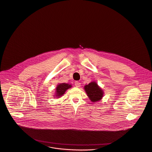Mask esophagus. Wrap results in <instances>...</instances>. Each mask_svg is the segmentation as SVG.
<instances>
[{
    "label": "esophagus",
    "mask_w": 152,
    "mask_h": 152,
    "mask_svg": "<svg viewBox=\"0 0 152 152\" xmlns=\"http://www.w3.org/2000/svg\"><path fill=\"white\" fill-rule=\"evenodd\" d=\"M80 84H81V83L80 82H78V81H75V86L76 87H80Z\"/></svg>",
    "instance_id": "34e87169"
}]
</instances>
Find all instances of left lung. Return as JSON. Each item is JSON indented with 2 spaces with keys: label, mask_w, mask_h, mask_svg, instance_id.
<instances>
[{
  "label": "left lung",
  "mask_w": 152,
  "mask_h": 152,
  "mask_svg": "<svg viewBox=\"0 0 152 152\" xmlns=\"http://www.w3.org/2000/svg\"><path fill=\"white\" fill-rule=\"evenodd\" d=\"M85 91L91 102L99 101L103 96L102 90L95 82H91L84 87Z\"/></svg>",
  "instance_id": "left-lung-1"
}]
</instances>
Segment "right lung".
Wrapping results in <instances>:
<instances>
[{"label":"right lung","mask_w":152,"mask_h":152,"mask_svg":"<svg viewBox=\"0 0 152 152\" xmlns=\"http://www.w3.org/2000/svg\"><path fill=\"white\" fill-rule=\"evenodd\" d=\"M71 87V85H69L68 84L62 83L59 84L56 88V96H58L57 97H59L62 96L65 93V92L66 91V90Z\"/></svg>","instance_id":"add662e5"}]
</instances>
